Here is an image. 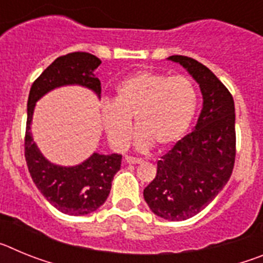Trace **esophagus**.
<instances>
[{"instance_id": "34e87169", "label": "esophagus", "mask_w": 263, "mask_h": 263, "mask_svg": "<svg viewBox=\"0 0 263 263\" xmlns=\"http://www.w3.org/2000/svg\"><path fill=\"white\" fill-rule=\"evenodd\" d=\"M125 160H126L129 164H138V163H142L143 162L141 158H136V157H126L125 158Z\"/></svg>"}]
</instances>
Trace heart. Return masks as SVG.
<instances>
[{"instance_id": "b5f03b06", "label": "heart", "mask_w": 263, "mask_h": 263, "mask_svg": "<svg viewBox=\"0 0 263 263\" xmlns=\"http://www.w3.org/2000/svg\"><path fill=\"white\" fill-rule=\"evenodd\" d=\"M197 108V93L191 79L153 71H139L116 88L113 103L101 106V120L109 141L116 148L127 146L136 118L139 148L153 143L174 145L191 126Z\"/></svg>"}]
</instances>
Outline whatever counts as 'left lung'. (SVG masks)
<instances>
[{"label": "left lung", "instance_id": "obj_1", "mask_svg": "<svg viewBox=\"0 0 263 263\" xmlns=\"http://www.w3.org/2000/svg\"><path fill=\"white\" fill-rule=\"evenodd\" d=\"M197 81L203 109L191 133L158 160L157 176L143 197L157 216L182 221L197 215L221 191L236 159L234 101L231 92L201 63L188 57L168 58Z\"/></svg>", "mask_w": 263, "mask_h": 263}]
</instances>
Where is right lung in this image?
Instances as JSON below:
<instances>
[{
  "label": "right lung",
  "instance_id": "1",
  "mask_svg": "<svg viewBox=\"0 0 263 263\" xmlns=\"http://www.w3.org/2000/svg\"><path fill=\"white\" fill-rule=\"evenodd\" d=\"M100 64L101 60L88 52H71L57 58L32 83L27 100L25 158L29 173L43 196L66 215H88L105 203L122 155L95 153L89 159L73 167L50 163L32 141V111L43 95L62 85L79 84L100 95L101 83L95 75Z\"/></svg>",
  "mask_w": 263,
  "mask_h": 263
}]
</instances>
